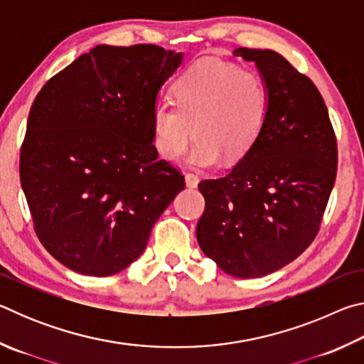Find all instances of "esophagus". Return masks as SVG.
Wrapping results in <instances>:
<instances>
[{
    "label": "esophagus",
    "mask_w": 364,
    "mask_h": 364,
    "mask_svg": "<svg viewBox=\"0 0 364 364\" xmlns=\"http://www.w3.org/2000/svg\"><path fill=\"white\" fill-rule=\"evenodd\" d=\"M184 180H186V186L188 188H196L199 184V176L194 173H186L184 175Z\"/></svg>",
    "instance_id": "obj_1"
}]
</instances>
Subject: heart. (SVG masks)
I'll return each mask as SVG.
<instances>
[{
    "instance_id": "obj_1",
    "label": "heart",
    "mask_w": 364,
    "mask_h": 364,
    "mask_svg": "<svg viewBox=\"0 0 364 364\" xmlns=\"http://www.w3.org/2000/svg\"><path fill=\"white\" fill-rule=\"evenodd\" d=\"M175 106L159 104L152 112V144L167 160H178L193 139L188 162L210 168L223 157L239 162L260 139L269 117L271 96L264 78L254 70L204 60L171 85Z\"/></svg>"
}]
</instances>
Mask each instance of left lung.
Listing matches in <instances>:
<instances>
[{"mask_svg": "<svg viewBox=\"0 0 364 364\" xmlns=\"http://www.w3.org/2000/svg\"><path fill=\"white\" fill-rule=\"evenodd\" d=\"M255 63L271 96L260 139L230 173L199 183L197 242L225 273L262 278L295 260L319 231L337 173L328 107L310 78L271 49H234Z\"/></svg>", "mask_w": 364, "mask_h": 364, "instance_id": "left-lung-1", "label": "left lung"}]
</instances>
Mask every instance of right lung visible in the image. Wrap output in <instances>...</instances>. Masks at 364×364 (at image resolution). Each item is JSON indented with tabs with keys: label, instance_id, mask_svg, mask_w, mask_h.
<instances>
[{
	"label": "right lung",
	"instance_id": "1",
	"mask_svg": "<svg viewBox=\"0 0 364 364\" xmlns=\"http://www.w3.org/2000/svg\"><path fill=\"white\" fill-rule=\"evenodd\" d=\"M183 54L97 45L56 73L32 104L21 184L35 232L58 262L110 276L143 254L184 176L152 144V112Z\"/></svg>",
	"mask_w": 364,
	"mask_h": 364
}]
</instances>
